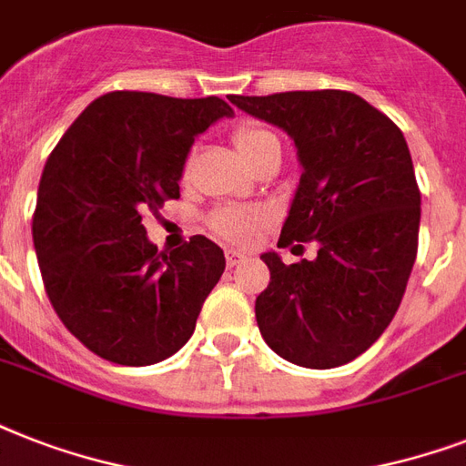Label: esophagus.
I'll return each instance as SVG.
<instances>
[{
    "label": "esophagus",
    "mask_w": 466,
    "mask_h": 466,
    "mask_svg": "<svg viewBox=\"0 0 466 466\" xmlns=\"http://www.w3.org/2000/svg\"><path fill=\"white\" fill-rule=\"evenodd\" d=\"M225 258H227V266L234 268V266H239V263L247 261V254H241V251H237V248H227Z\"/></svg>",
    "instance_id": "1"
}]
</instances>
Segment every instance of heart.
I'll return each instance as SVG.
<instances>
[{
	"label": "heart",
	"instance_id": "b5f03b06",
	"mask_svg": "<svg viewBox=\"0 0 466 466\" xmlns=\"http://www.w3.org/2000/svg\"><path fill=\"white\" fill-rule=\"evenodd\" d=\"M234 149L239 152V157L244 161H251L258 152H261L266 145L270 142H278L276 135L263 130L258 126H241L234 130L232 135ZM190 167V159L186 161V171ZM208 225L218 237L227 241H234V244H251V241L258 237L263 227L268 225V215L263 210H256V208H241V205H227V208H219L210 215Z\"/></svg>",
	"mask_w": 466,
	"mask_h": 466
}]
</instances>
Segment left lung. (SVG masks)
Masks as SVG:
<instances>
[{
	"label": "left lung",
	"mask_w": 466,
	"mask_h": 466,
	"mask_svg": "<svg viewBox=\"0 0 466 466\" xmlns=\"http://www.w3.org/2000/svg\"><path fill=\"white\" fill-rule=\"evenodd\" d=\"M283 127L302 176L278 247L317 241L314 261L263 254L268 288L256 321L280 358L329 370L365 353L397 314L419 251L420 190L404 133L340 89L232 96Z\"/></svg>",
	"instance_id": "1"
}]
</instances>
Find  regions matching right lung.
<instances>
[{
  "mask_svg": "<svg viewBox=\"0 0 466 466\" xmlns=\"http://www.w3.org/2000/svg\"><path fill=\"white\" fill-rule=\"evenodd\" d=\"M232 106L111 91L91 101L50 152L33 212V247L47 299L69 333L116 365H155L193 336L225 273L203 234L157 251L142 218L181 198L196 135Z\"/></svg>",
  "mask_w": 466,
  "mask_h": 466,
  "instance_id": "1",
  "label": "right lung"
}]
</instances>
